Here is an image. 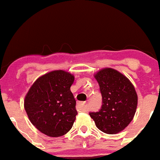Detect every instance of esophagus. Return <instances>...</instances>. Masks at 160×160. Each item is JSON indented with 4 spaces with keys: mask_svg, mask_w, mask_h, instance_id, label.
Masks as SVG:
<instances>
[{
    "mask_svg": "<svg viewBox=\"0 0 160 160\" xmlns=\"http://www.w3.org/2000/svg\"><path fill=\"white\" fill-rule=\"evenodd\" d=\"M85 105H86V102H78L77 105H78L79 110H80V111H83V110L85 109Z\"/></svg>",
    "mask_w": 160,
    "mask_h": 160,
    "instance_id": "34e87169",
    "label": "esophagus"
}]
</instances>
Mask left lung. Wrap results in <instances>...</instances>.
Returning <instances> with one entry per match:
<instances>
[{
    "mask_svg": "<svg viewBox=\"0 0 160 160\" xmlns=\"http://www.w3.org/2000/svg\"><path fill=\"white\" fill-rule=\"evenodd\" d=\"M102 97V108L90 112L96 127L102 132L115 134L123 131L134 118L138 94L134 85L123 74L105 68L94 74Z\"/></svg>",
    "mask_w": 160,
    "mask_h": 160,
    "instance_id": "obj_1",
    "label": "left lung"
}]
</instances>
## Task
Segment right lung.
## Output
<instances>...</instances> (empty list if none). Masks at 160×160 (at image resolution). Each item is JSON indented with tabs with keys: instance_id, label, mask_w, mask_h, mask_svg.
Instances as JSON below:
<instances>
[{
	"instance_id": "obj_1",
	"label": "right lung",
	"mask_w": 160,
	"mask_h": 160,
	"mask_svg": "<svg viewBox=\"0 0 160 160\" xmlns=\"http://www.w3.org/2000/svg\"><path fill=\"white\" fill-rule=\"evenodd\" d=\"M74 76L54 70L37 79L28 91L24 108L32 124L49 137L69 132L77 115L76 100L70 91Z\"/></svg>"
}]
</instances>
